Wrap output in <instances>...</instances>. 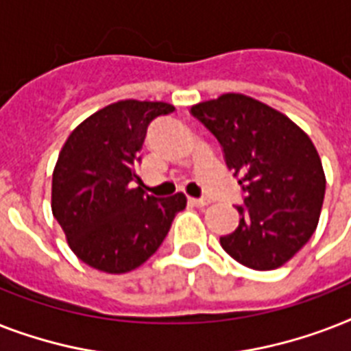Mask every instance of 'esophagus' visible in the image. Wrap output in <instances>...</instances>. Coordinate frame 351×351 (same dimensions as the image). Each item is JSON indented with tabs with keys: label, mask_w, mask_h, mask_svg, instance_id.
<instances>
[{
	"label": "esophagus",
	"mask_w": 351,
	"mask_h": 351,
	"mask_svg": "<svg viewBox=\"0 0 351 351\" xmlns=\"http://www.w3.org/2000/svg\"><path fill=\"white\" fill-rule=\"evenodd\" d=\"M189 202H191L195 208H206V206L211 204V200H208V198H189Z\"/></svg>",
	"instance_id": "obj_1"
}]
</instances>
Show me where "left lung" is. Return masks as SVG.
Here are the masks:
<instances>
[{"instance_id": "obj_1", "label": "left lung", "mask_w": 351, "mask_h": 351, "mask_svg": "<svg viewBox=\"0 0 351 351\" xmlns=\"http://www.w3.org/2000/svg\"><path fill=\"white\" fill-rule=\"evenodd\" d=\"M224 149L245 191L239 228L220 244L242 266L269 271L291 261L321 217L326 176L310 136L277 109L239 93L191 107Z\"/></svg>"}]
</instances>
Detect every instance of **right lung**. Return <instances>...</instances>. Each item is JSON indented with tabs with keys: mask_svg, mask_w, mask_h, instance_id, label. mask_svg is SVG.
I'll use <instances>...</instances> for the list:
<instances>
[{
	"mask_svg": "<svg viewBox=\"0 0 351 351\" xmlns=\"http://www.w3.org/2000/svg\"><path fill=\"white\" fill-rule=\"evenodd\" d=\"M173 111L165 101H114L85 118L63 143L51 208L69 247L87 266L106 273L142 266L186 208L184 193L145 195L136 175L147 125Z\"/></svg>",
	"mask_w": 351,
	"mask_h": 351,
	"instance_id": "right-lung-1",
	"label": "right lung"
}]
</instances>
